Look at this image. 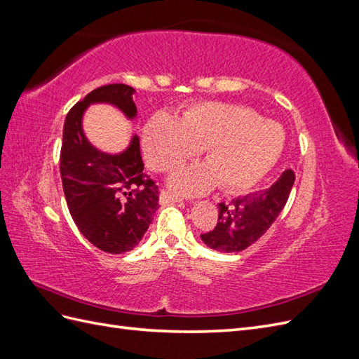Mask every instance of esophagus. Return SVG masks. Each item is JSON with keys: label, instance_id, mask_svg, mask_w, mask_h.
I'll use <instances>...</instances> for the list:
<instances>
[{"label": "esophagus", "instance_id": "esophagus-1", "mask_svg": "<svg viewBox=\"0 0 359 359\" xmlns=\"http://www.w3.org/2000/svg\"><path fill=\"white\" fill-rule=\"evenodd\" d=\"M158 201H160L161 205H166V203H178V202H182V198L175 196V194L168 193V191H163V193L160 194Z\"/></svg>", "mask_w": 359, "mask_h": 359}]
</instances>
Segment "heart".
Here are the masks:
<instances>
[{"label":"heart","instance_id":"1","mask_svg":"<svg viewBox=\"0 0 359 359\" xmlns=\"http://www.w3.org/2000/svg\"><path fill=\"white\" fill-rule=\"evenodd\" d=\"M285 144V130L274 119L222 102L194 104L180 119L154 115L142 132L144 156L160 172L205 149L206 163L181 168L169 178V187L184 196H198L219 184L231 193L252 189L277 165Z\"/></svg>","mask_w":359,"mask_h":359}]
</instances>
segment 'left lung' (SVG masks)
Wrapping results in <instances>:
<instances>
[{
	"label": "left lung",
	"instance_id": "8db88e82",
	"mask_svg": "<svg viewBox=\"0 0 359 359\" xmlns=\"http://www.w3.org/2000/svg\"><path fill=\"white\" fill-rule=\"evenodd\" d=\"M295 173L290 169L266 190L250 193L226 205L219 203V222L211 232L201 235L202 241L220 253H236L256 243L285 208Z\"/></svg>",
	"mask_w": 359,
	"mask_h": 359
}]
</instances>
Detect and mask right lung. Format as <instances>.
Masks as SVG:
<instances>
[{
  "mask_svg": "<svg viewBox=\"0 0 359 359\" xmlns=\"http://www.w3.org/2000/svg\"><path fill=\"white\" fill-rule=\"evenodd\" d=\"M135 93L124 83L100 86L72 107L62 130L60 170L72 219L93 245L112 255L130 252L142 240L158 198L144 172L137 135L123 151L109 154L86 139L82 121L91 104H111L133 121Z\"/></svg>",
  "mask_w": 359,
  "mask_h": 359,
  "instance_id": "right-lung-1",
  "label": "right lung"
}]
</instances>
